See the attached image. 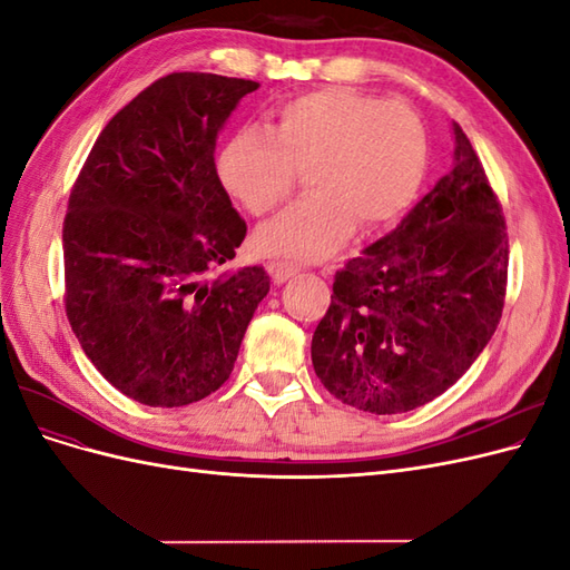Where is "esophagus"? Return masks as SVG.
<instances>
[{
  "instance_id": "esophagus-1",
  "label": "esophagus",
  "mask_w": 570,
  "mask_h": 570,
  "mask_svg": "<svg viewBox=\"0 0 570 570\" xmlns=\"http://www.w3.org/2000/svg\"><path fill=\"white\" fill-rule=\"evenodd\" d=\"M297 271H299V266L292 264V262H273V264H271V275H273L275 283L289 281L292 275H295Z\"/></svg>"
}]
</instances>
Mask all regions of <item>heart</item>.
Here are the masks:
<instances>
[{
	"label": "heart",
	"instance_id": "obj_1",
	"mask_svg": "<svg viewBox=\"0 0 570 570\" xmlns=\"http://www.w3.org/2000/svg\"><path fill=\"white\" fill-rule=\"evenodd\" d=\"M428 168V135L404 101L347 88L287 99L271 130H237L218 157L223 187L254 216L273 212L306 170L304 199L256 230L268 256L318 262L356 226L377 230L416 199Z\"/></svg>",
	"mask_w": 570,
	"mask_h": 570
}]
</instances>
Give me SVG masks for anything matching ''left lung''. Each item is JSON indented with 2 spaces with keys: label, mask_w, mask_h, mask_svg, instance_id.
I'll use <instances>...</instances> for the list:
<instances>
[{
  "label": "left lung",
  "mask_w": 570,
  "mask_h": 570,
  "mask_svg": "<svg viewBox=\"0 0 570 570\" xmlns=\"http://www.w3.org/2000/svg\"><path fill=\"white\" fill-rule=\"evenodd\" d=\"M400 226L335 273L312 340L342 404L390 416L433 402L471 368L502 318L507 223L471 140Z\"/></svg>",
  "instance_id": "obj_1"
}]
</instances>
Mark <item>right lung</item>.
<instances>
[{
	"label": "right lung",
	"instance_id": "1",
	"mask_svg": "<svg viewBox=\"0 0 570 570\" xmlns=\"http://www.w3.org/2000/svg\"><path fill=\"white\" fill-rule=\"evenodd\" d=\"M258 82L170 73L120 109L85 161L63 220L66 316L107 381L185 406L228 381L271 278L235 258L247 223L216 174V140Z\"/></svg>",
	"mask_w": 570,
	"mask_h": 570
}]
</instances>
